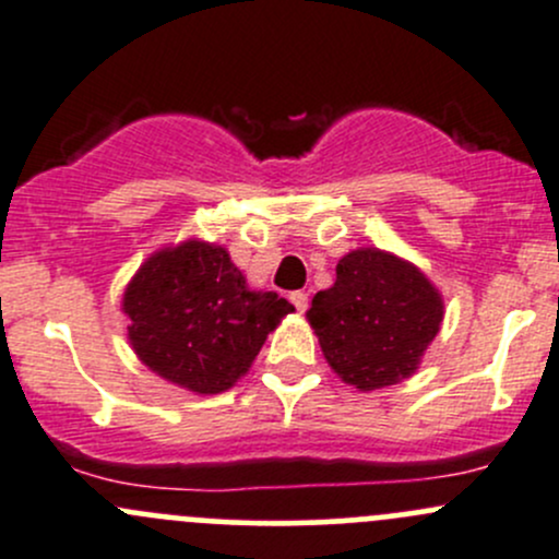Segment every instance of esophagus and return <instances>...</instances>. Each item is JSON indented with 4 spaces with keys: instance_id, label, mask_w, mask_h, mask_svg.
<instances>
[{
    "instance_id": "esophagus-1",
    "label": "esophagus",
    "mask_w": 559,
    "mask_h": 559,
    "mask_svg": "<svg viewBox=\"0 0 559 559\" xmlns=\"http://www.w3.org/2000/svg\"><path fill=\"white\" fill-rule=\"evenodd\" d=\"M289 300H292V306L297 308V311L306 313V308H308V295H306V292H292Z\"/></svg>"
}]
</instances>
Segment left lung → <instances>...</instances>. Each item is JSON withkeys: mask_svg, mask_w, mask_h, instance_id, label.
Returning a JSON list of instances; mask_svg holds the SVG:
<instances>
[{"mask_svg": "<svg viewBox=\"0 0 559 559\" xmlns=\"http://www.w3.org/2000/svg\"><path fill=\"white\" fill-rule=\"evenodd\" d=\"M330 368L359 392L411 379L438 335L443 300L416 264L379 248H357L335 267V284L308 308Z\"/></svg>", "mask_w": 559, "mask_h": 559, "instance_id": "8db88e82", "label": "left lung"}]
</instances>
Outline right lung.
I'll return each instance as SVG.
<instances>
[{
	"label": "right lung",
	"instance_id": "1",
	"mask_svg": "<svg viewBox=\"0 0 559 559\" xmlns=\"http://www.w3.org/2000/svg\"><path fill=\"white\" fill-rule=\"evenodd\" d=\"M129 343L145 368L197 394H218L251 368L289 300L251 292L227 248L183 240L151 253L123 292Z\"/></svg>",
	"mask_w": 559,
	"mask_h": 559
}]
</instances>
